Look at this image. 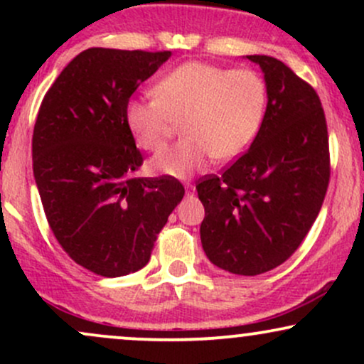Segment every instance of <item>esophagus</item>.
Returning a JSON list of instances; mask_svg holds the SVG:
<instances>
[{
    "instance_id": "esophagus-1",
    "label": "esophagus",
    "mask_w": 364,
    "mask_h": 364,
    "mask_svg": "<svg viewBox=\"0 0 364 364\" xmlns=\"http://www.w3.org/2000/svg\"><path fill=\"white\" fill-rule=\"evenodd\" d=\"M185 190H186V195H188V196L195 195V186H193V185H190V183H188V185L185 186Z\"/></svg>"
}]
</instances>
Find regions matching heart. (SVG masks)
Returning <instances> with one entry per match:
<instances>
[{"label": "heart", "instance_id": "1", "mask_svg": "<svg viewBox=\"0 0 364 364\" xmlns=\"http://www.w3.org/2000/svg\"><path fill=\"white\" fill-rule=\"evenodd\" d=\"M152 99H132L124 121L136 145L157 150L183 123L186 139L162 149L149 161L152 174L188 178L212 159L220 162L243 156L263 123L267 87L257 72L229 70L188 61L154 85Z\"/></svg>", "mask_w": 364, "mask_h": 364}]
</instances>
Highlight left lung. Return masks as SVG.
Masks as SVG:
<instances>
[{
  "instance_id": "8db88e82",
  "label": "left lung",
  "mask_w": 364,
  "mask_h": 364,
  "mask_svg": "<svg viewBox=\"0 0 364 364\" xmlns=\"http://www.w3.org/2000/svg\"><path fill=\"white\" fill-rule=\"evenodd\" d=\"M260 65L265 116L257 139L220 176L198 179L200 237L214 265L258 275L291 257L318 215L330 179L328 133L315 89L272 56Z\"/></svg>"
}]
</instances>
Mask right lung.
I'll return each mask as SVG.
<instances>
[{
  "mask_svg": "<svg viewBox=\"0 0 364 364\" xmlns=\"http://www.w3.org/2000/svg\"><path fill=\"white\" fill-rule=\"evenodd\" d=\"M171 51L90 48L46 92L32 136L34 178L54 237L102 277L144 269L181 202L176 178H136L144 162L124 107Z\"/></svg>",
  "mask_w": 364,
  "mask_h": 364,
  "instance_id": "1",
  "label": "right lung"
}]
</instances>
